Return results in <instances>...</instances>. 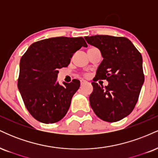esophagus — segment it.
Returning a JSON list of instances; mask_svg holds the SVG:
<instances>
[{"label": "esophagus", "instance_id": "34e87169", "mask_svg": "<svg viewBox=\"0 0 158 158\" xmlns=\"http://www.w3.org/2000/svg\"><path fill=\"white\" fill-rule=\"evenodd\" d=\"M88 81H85V80H83V79H81V80L80 81V83H81V85H83L84 84H85V83H87Z\"/></svg>", "mask_w": 158, "mask_h": 158}]
</instances>
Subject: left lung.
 I'll return each instance as SVG.
<instances>
[{
    "mask_svg": "<svg viewBox=\"0 0 158 158\" xmlns=\"http://www.w3.org/2000/svg\"><path fill=\"white\" fill-rule=\"evenodd\" d=\"M90 45L100 50L103 60L91 83L90 105L99 118L117 122L131 113L143 82V58L130 40L111 35L85 36ZM106 79L107 86L95 82Z\"/></svg>",
    "mask_w": 158,
    "mask_h": 158,
    "instance_id": "1",
    "label": "left lung"
}]
</instances>
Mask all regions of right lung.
Here are the masks:
<instances>
[{
  "mask_svg": "<svg viewBox=\"0 0 158 158\" xmlns=\"http://www.w3.org/2000/svg\"><path fill=\"white\" fill-rule=\"evenodd\" d=\"M81 47H88L82 37L50 38L32 44L21 57L18 88L27 109L39 122L54 123L66 115L80 81L59 85V69L68 67Z\"/></svg>",
  "mask_w": 158,
  "mask_h": 158,
  "instance_id": "1",
  "label": "right lung"
}]
</instances>
